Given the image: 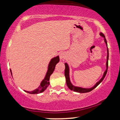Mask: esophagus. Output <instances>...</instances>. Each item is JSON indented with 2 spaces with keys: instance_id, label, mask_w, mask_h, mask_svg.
Returning a JSON list of instances; mask_svg holds the SVG:
<instances>
[{
  "instance_id": "34e87169",
  "label": "esophagus",
  "mask_w": 120,
  "mask_h": 120,
  "mask_svg": "<svg viewBox=\"0 0 120 120\" xmlns=\"http://www.w3.org/2000/svg\"><path fill=\"white\" fill-rule=\"evenodd\" d=\"M65 55L64 53H61L60 54V60H63V59H64L65 58Z\"/></svg>"
}]
</instances>
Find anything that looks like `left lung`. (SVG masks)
Wrapping results in <instances>:
<instances>
[{
	"mask_svg": "<svg viewBox=\"0 0 120 120\" xmlns=\"http://www.w3.org/2000/svg\"><path fill=\"white\" fill-rule=\"evenodd\" d=\"M100 35H101V37H103V38H104V42H105L106 45L107 46V41H106L105 36L102 33H100ZM108 57H109V53H108V47H107V63H106V70L105 71H104V74H103V75L102 78L100 79L99 81L98 82H96V83L94 85L93 87H92L91 88H89V89H85V88H82L80 87H77L75 86H73V85L71 84V81H70V78H69V66L67 63H65V77L66 78V83H67V86H68V88L71 90H73L74 91L77 92V93H88V92H90L91 91H92L93 89H94L96 87L98 86L99 84L102 82L103 79H104V77H105L106 74L107 73V71H108Z\"/></svg>",
	"mask_w": 120,
	"mask_h": 120,
	"instance_id": "obj_1",
	"label": "left lung"
}]
</instances>
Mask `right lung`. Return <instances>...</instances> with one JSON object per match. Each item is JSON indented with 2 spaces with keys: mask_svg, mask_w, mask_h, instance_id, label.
<instances>
[{
  "mask_svg": "<svg viewBox=\"0 0 120 120\" xmlns=\"http://www.w3.org/2000/svg\"><path fill=\"white\" fill-rule=\"evenodd\" d=\"M60 61V59H59V56H57L56 57H53V59H52L51 60L50 62H49V67H48V70L47 71V73L46 74V76H45L44 79L42 81V82L41 83L40 86L37 88V89L34 90L33 91H25L27 93L31 94H39L42 93L47 89L49 85V77H50L51 75L52 74V73L54 71L56 65L57 64V63H59ZM11 73L12 74V71L10 69Z\"/></svg>",
  "mask_w": 120,
  "mask_h": 120,
  "instance_id": "1",
  "label": "right lung"
}]
</instances>
